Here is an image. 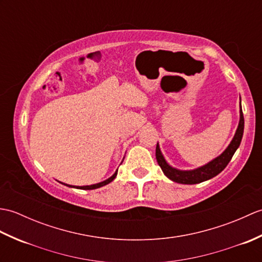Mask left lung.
<instances>
[{"label": "left lung", "instance_id": "left-lung-1", "mask_svg": "<svg viewBox=\"0 0 262 262\" xmlns=\"http://www.w3.org/2000/svg\"><path fill=\"white\" fill-rule=\"evenodd\" d=\"M243 130H244V118H243L241 97H240V120H238L236 132L234 136H233L231 143L229 144V146H227L223 151V153H221L219 157H216L215 159L209 161L208 163H206L202 166H198L196 169L180 170V169L173 168V166L166 162L162 152H161L159 143L157 144V149H155V157H157V161L159 165L161 166V169H162L163 173L168 177L170 180L178 183H183V185H194V183H200L216 177L226 168V165L229 164L232 157L234 155L238 146H240L242 136H243Z\"/></svg>", "mask_w": 262, "mask_h": 262}]
</instances>
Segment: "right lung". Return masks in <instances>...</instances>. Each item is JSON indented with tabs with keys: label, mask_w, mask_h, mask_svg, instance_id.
<instances>
[{
	"label": "right lung",
	"mask_w": 262,
	"mask_h": 262,
	"mask_svg": "<svg viewBox=\"0 0 262 262\" xmlns=\"http://www.w3.org/2000/svg\"><path fill=\"white\" fill-rule=\"evenodd\" d=\"M117 173H118V169H117V170L115 171V173H114L113 176H111L110 178H108V179H105V180H103V181H101V182H98V183H93V185H90V186H72V185H68V183L60 182V181H58V182H60V183H62V185L66 186V187L76 188V189H85V190H89V189H97V188H100V187H102V186L108 185V183H110V182L113 181V180L115 179V178L117 177Z\"/></svg>",
	"instance_id": "right-lung-1"
}]
</instances>
